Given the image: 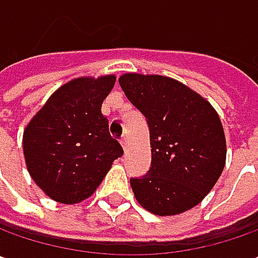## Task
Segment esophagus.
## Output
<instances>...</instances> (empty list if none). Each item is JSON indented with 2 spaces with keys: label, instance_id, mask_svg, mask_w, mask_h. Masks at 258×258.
<instances>
[{
  "label": "esophagus",
  "instance_id": "34e87169",
  "mask_svg": "<svg viewBox=\"0 0 258 258\" xmlns=\"http://www.w3.org/2000/svg\"><path fill=\"white\" fill-rule=\"evenodd\" d=\"M121 146H122V148L127 151V147H128V140H127V137H125V136H122V138H121Z\"/></svg>",
  "mask_w": 258,
  "mask_h": 258
}]
</instances>
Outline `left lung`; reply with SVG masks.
I'll return each instance as SVG.
<instances>
[{
  "mask_svg": "<svg viewBox=\"0 0 258 258\" xmlns=\"http://www.w3.org/2000/svg\"><path fill=\"white\" fill-rule=\"evenodd\" d=\"M118 83L150 128L151 167L130 180L137 201L161 217L196 207L226 165V136L217 111L170 77L127 73Z\"/></svg>",
  "mask_w": 258,
  "mask_h": 258,
  "instance_id": "8db88e82",
  "label": "left lung"
}]
</instances>
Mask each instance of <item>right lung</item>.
Returning a JSON list of instances; mask_svg holds the SVG:
<instances>
[{
	"label": "right lung",
	"instance_id": "obj_1",
	"mask_svg": "<svg viewBox=\"0 0 258 258\" xmlns=\"http://www.w3.org/2000/svg\"><path fill=\"white\" fill-rule=\"evenodd\" d=\"M115 76L80 77L61 85L23 136L27 170L49 199L77 204L91 197L124 154L101 114Z\"/></svg>",
	"mask_w": 258,
	"mask_h": 258
}]
</instances>
